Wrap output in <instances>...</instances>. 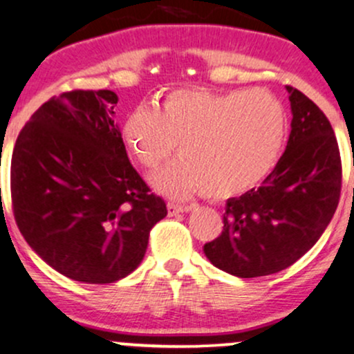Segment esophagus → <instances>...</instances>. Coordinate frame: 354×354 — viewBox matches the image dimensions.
Masks as SVG:
<instances>
[{"label": "esophagus", "mask_w": 354, "mask_h": 354, "mask_svg": "<svg viewBox=\"0 0 354 354\" xmlns=\"http://www.w3.org/2000/svg\"><path fill=\"white\" fill-rule=\"evenodd\" d=\"M185 211L181 205H176V203H168V214L169 216H176V214H180Z\"/></svg>", "instance_id": "34e87169"}]
</instances>
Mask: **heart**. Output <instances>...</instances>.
Returning <instances> with one entry per match:
<instances>
[{
	"mask_svg": "<svg viewBox=\"0 0 354 354\" xmlns=\"http://www.w3.org/2000/svg\"><path fill=\"white\" fill-rule=\"evenodd\" d=\"M286 106L261 88L211 91L180 88L156 109L126 116L121 138L143 168L158 169L178 145L181 160L153 176L169 198H230L254 188L273 171L288 136Z\"/></svg>",
	"mask_w": 354,
	"mask_h": 354,
	"instance_id": "1",
	"label": "heart"
}]
</instances>
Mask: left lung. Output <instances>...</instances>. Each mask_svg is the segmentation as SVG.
Instances as JSON below:
<instances>
[{
	"label": "left lung",
	"instance_id": "obj_1",
	"mask_svg": "<svg viewBox=\"0 0 354 354\" xmlns=\"http://www.w3.org/2000/svg\"><path fill=\"white\" fill-rule=\"evenodd\" d=\"M290 93L291 133L283 156L259 188L226 201L221 234L203 251L238 278L278 273L310 251L339 201L338 141L324 113L301 91Z\"/></svg>",
	"mask_w": 354,
	"mask_h": 354
}]
</instances>
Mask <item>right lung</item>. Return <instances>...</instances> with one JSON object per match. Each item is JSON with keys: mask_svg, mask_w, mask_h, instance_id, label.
<instances>
[{"mask_svg": "<svg viewBox=\"0 0 354 354\" xmlns=\"http://www.w3.org/2000/svg\"><path fill=\"white\" fill-rule=\"evenodd\" d=\"M116 93L75 89L35 111L11 158L16 225L33 251L75 281L115 283L143 261L166 203L129 163Z\"/></svg>", "mask_w": 354, "mask_h": 354, "instance_id": "1", "label": "right lung"}]
</instances>
